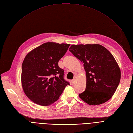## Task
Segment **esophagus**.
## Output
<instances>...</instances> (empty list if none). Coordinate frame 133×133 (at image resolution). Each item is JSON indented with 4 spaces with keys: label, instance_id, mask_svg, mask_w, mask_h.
<instances>
[{
    "label": "esophagus",
    "instance_id": "1",
    "mask_svg": "<svg viewBox=\"0 0 133 133\" xmlns=\"http://www.w3.org/2000/svg\"><path fill=\"white\" fill-rule=\"evenodd\" d=\"M75 79H73L71 81V82H72V84H74V83H75Z\"/></svg>",
    "mask_w": 133,
    "mask_h": 133
}]
</instances>
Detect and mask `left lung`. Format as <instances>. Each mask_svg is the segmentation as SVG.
Instances as JSON below:
<instances>
[{
	"instance_id": "left-lung-1",
	"label": "left lung",
	"mask_w": 133,
	"mask_h": 133,
	"mask_svg": "<svg viewBox=\"0 0 133 133\" xmlns=\"http://www.w3.org/2000/svg\"><path fill=\"white\" fill-rule=\"evenodd\" d=\"M69 51L83 63L86 71V89L79 97L91 105L107 102L121 79L120 69L112 55L99 44L72 45Z\"/></svg>"
}]
</instances>
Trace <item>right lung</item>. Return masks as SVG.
Wrapping results in <instances>:
<instances>
[{
	"mask_svg": "<svg viewBox=\"0 0 133 133\" xmlns=\"http://www.w3.org/2000/svg\"><path fill=\"white\" fill-rule=\"evenodd\" d=\"M70 45L46 42L25 57L22 65V86L25 95L34 103L50 105L70 85L64 79V70L58 64Z\"/></svg>",
	"mask_w": 133,
	"mask_h": 133,
	"instance_id": "add662e5",
	"label": "right lung"
}]
</instances>
